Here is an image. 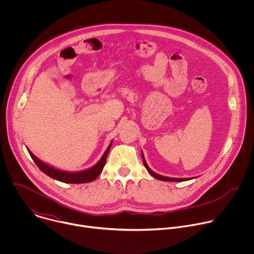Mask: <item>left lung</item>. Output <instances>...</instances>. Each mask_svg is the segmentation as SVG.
<instances>
[{"instance_id": "1", "label": "left lung", "mask_w": 254, "mask_h": 254, "mask_svg": "<svg viewBox=\"0 0 254 254\" xmlns=\"http://www.w3.org/2000/svg\"><path fill=\"white\" fill-rule=\"evenodd\" d=\"M141 158H142L143 165H144V167H146V169L148 170V172H149L153 177H155V178L158 179V180L167 181V182H182V181H188V180H190V178H170V177H165V176L159 175V174L155 173L154 171H152V170L150 169V167L148 166L146 160H144V157H143V154H142V153H141Z\"/></svg>"}]
</instances>
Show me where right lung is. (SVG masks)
<instances>
[{"mask_svg": "<svg viewBox=\"0 0 254 254\" xmlns=\"http://www.w3.org/2000/svg\"><path fill=\"white\" fill-rule=\"evenodd\" d=\"M113 141L108 144L107 149L105 150L104 154L100 158V160L91 168L82 170V171H77V172H68V171H63L60 169H57L51 165L46 164L45 162L39 160L37 157H36L28 148V153L30 154L31 158L35 162V164L38 166V168L47 176L51 177L54 180L60 181V182L63 183H68V184H82V183H88L91 182V181L95 180L100 173L103 170V167L106 162V158L108 155V152H110V149L112 147Z\"/></svg>", "mask_w": 254, "mask_h": 254, "instance_id": "obj_1", "label": "right lung"}]
</instances>
